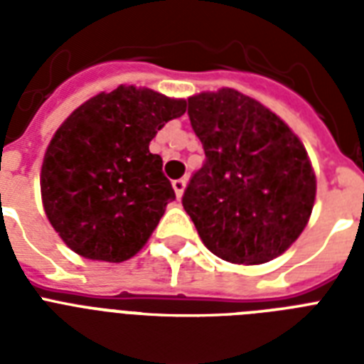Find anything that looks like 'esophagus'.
Wrapping results in <instances>:
<instances>
[{
    "mask_svg": "<svg viewBox=\"0 0 364 364\" xmlns=\"http://www.w3.org/2000/svg\"><path fill=\"white\" fill-rule=\"evenodd\" d=\"M171 187H173V191H176L177 198H181L183 193H185V187H187V179H185V177H181V179H176V181L171 183Z\"/></svg>",
    "mask_w": 364,
    "mask_h": 364,
    "instance_id": "obj_1",
    "label": "esophagus"
}]
</instances>
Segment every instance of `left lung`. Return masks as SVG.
Instances as JSON below:
<instances>
[{
  "label": "left lung",
  "instance_id": "8db88e82",
  "mask_svg": "<svg viewBox=\"0 0 364 364\" xmlns=\"http://www.w3.org/2000/svg\"><path fill=\"white\" fill-rule=\"evenodd\" d=\"M205 162L183 208L211 253L262 264L285 253L310 221L316 173L304 145L268 107L234 88L188 98Z\"/></svg>",
  "mask_w": 364,
  "mask_h": 364
}]
</instances>
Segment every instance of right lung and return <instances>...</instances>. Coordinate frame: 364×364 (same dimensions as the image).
<instances>
[{"label":"right lung","instance_id":"obj_1","mask_svg":"<svg viewBox=\"0 0 364 364\" xmlns=\"http://www.w3.org/2000/svg\"><path fill=\"white\" fill-rule=\"evenodd\" d=\"M185 100L121 85L87 100L48 143L41 198L48 221L85 259L122 262L147 243L176 200L149 143Z\"/></svg>","mask_w":364,"mask_h":364}]
</instances>
